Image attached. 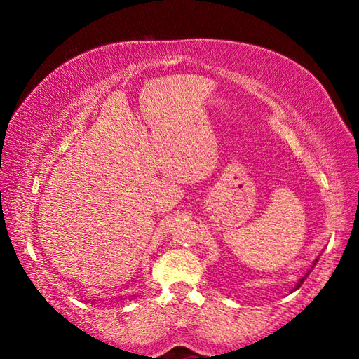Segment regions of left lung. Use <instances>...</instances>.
Listing matches in <instances>:
<instances>
[{"label":"left lung","mask_w":359,"mask_h":359,"mask_svg":"<svg viewBox=\"0 0 359 359\" xmlns=\"http://www.w3.org/2000/svg\"><path fill=\"white\" fill-rule=\"evenodd\" d=\"M315 263H317V259H315ZM315 263H313V264H315ZM312 267H313V266H312ZM311 271H312V269H311ZM311 271H307V274H306V276H304L302 278H299V282H297V283H296V287H294V290H297V288H299V287H301V285L304 283V280H306V277H307L309 274H311ZM294 290H293V291H294Z\"/></svg>","instance_id":"1"}]
</instances>
